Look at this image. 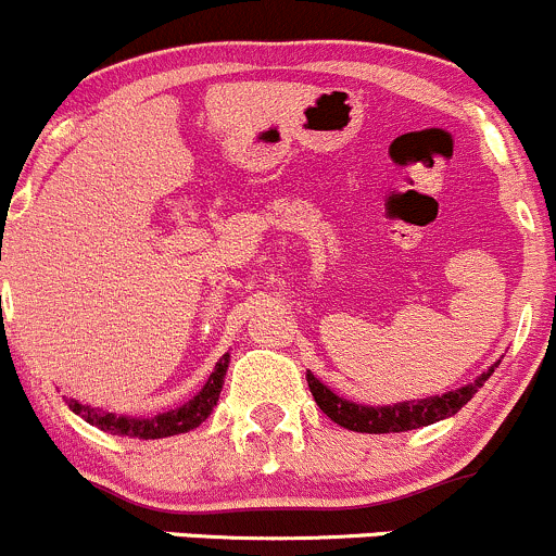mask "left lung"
<instances>
[{
    "mask_svg": "<svg viewBox=\"0 0 556 556\" xmlns=\"http://www.w3.org/2000/svg\"><path fill=\"white\" fill-rule=\"evenodd\" d=\"M495 366L497 364H492L488 371H482V375L471 382V386H463L457 388V391L388 406H366L348 402V399L329 391V388H326L318 377H313L311 371H307V386H311V393L313 399H316V404L320 406V412H324L326 417H331L337 426L358 433H399L412 431V428L431 426V422H439L444 420V417L455 415L463 404L471 402L473 393L484 386V380L495 371Z\"/></svg>",
    "mask_w": 556,
    "mask_h": 556,
    "instance_id": "left-lung-1",
    "label": "left lung"
}]
</instances>
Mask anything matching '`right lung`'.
<instances>
[{
  "label": "right lung",
  "mask_w": 556,
  "mask_h": 556,
  "mask_svg": "<svg viewBox=\"0 0 556 556\" xmlns=\"http://www.w3.org/2000/svg\"><path fill=\"white\" fill-rule=\"evenodd\" d=\"M230 366V353L219 358L211 371V377L205 380V386L200 388L198 396H192L190 402L176 406V409L163 412V415L154 417H128V415H112V412L93 409L88 404H79L77 399H66L68 409L74 415L85 417L90 426H99L101 431L114 433V437H128V439H165L176 437V433H187L192 428H198L205 417L214 412L216 402H219L222 386H225V371Z\"/></svg>",
  "instance_id": "obj_1"
}]
</instances>
